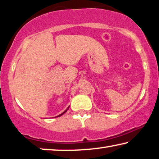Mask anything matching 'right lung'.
<instances>
[{"label":"right lung","instance_id":"obj_1","mask_svg":"<svg viewBox=\"0 0 159 159\" xmlns=\"http://www.w3.org/2000/svg\"><path fill=\"white\" fill-rule=\"evenodd\" d=\"M69 107H68V108H66V110H65V111H64V112H63V113H62V114H59V115H58V116H56V117H58V116H61V115H63V114H64L65 112H66V111H67V110H68V109H69Z\"/></svg>","mask_w":159,"mask_h":159}]
</instances>
